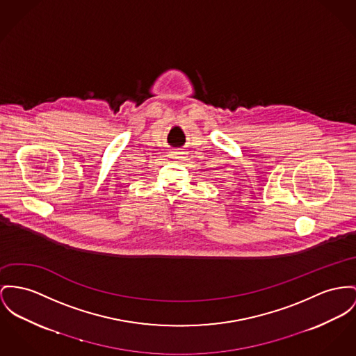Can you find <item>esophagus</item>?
I'll return each mask as SVG.
<instances>
[{
    "instance_id": "obj_1",
    "label": "esophagus",
    "mask_w": 356,
    "mask_h": 356,
    "mask_svg": "<svg viewBox=\"0 0 356 356\" xmlns=\"http://www.w3.org/2000/svg\"><path fill=\"white\" fill-rule=\"evenodd\" d=\"M186 151H182V149H174V151H171L170 152V158L171 159H179V161H182V159H185L186 158Z\"/></svg>"
}]
</instances>
